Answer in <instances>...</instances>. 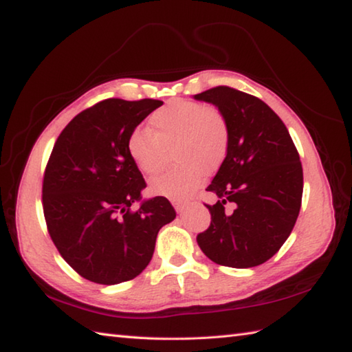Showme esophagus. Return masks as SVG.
I'll list each match as a JSON object with an SVG mask.
<instances>
[{"instance_id":"34e87169","label":"esophagus","mask_w":352,"mask_h":352,"mask_svg":"<svg viewBox=\"0 0 352 352\" xmlns=\"http://www.w3.org/2000/svg\"><path fill=\"white\" fill-rule=\"evenodd\" d=\"M174 207H175V210L178 212V213H183L186 208H188V204H183V203H174Z\"/></svg>"}]
</instances>
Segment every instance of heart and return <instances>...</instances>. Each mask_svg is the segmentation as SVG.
Returning a JSON list of instances; mask_svg holds the SVG:
<instances>
[{
	"mask_svg": "<svg viewBox=\"0 0 352 352\" xmlns=\"http://www.w3.org/2000/svg\"><path fill=\"white\" fill-rule=\"evenodd\" d=\"M146 131H134L126 149L136 168L154 178L169 163H178L157 178L151 190L172 201H186L198 189L204 174H212L226 160L230 126L219 109L203 102L172 100L149 116Z\"/></svg>",
	"mask_w": 352,
	"mask_h": 352,
	"instance_id": "heart-1",
	"label": "heart"
}]
</instances>
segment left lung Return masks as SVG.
<instances>
[{
	"mask_svg": "<svg viewBox=\"0 0 352 352\" xmlns=\"http://www.w3.org/2000/svg\"><path fill=\"white\" fill-rule=\"evenodd\" d=\"M193 98L218 107L230 126L227 157L207 188L219 201L207 206L212 222L197 242L218 265L258 266L281 248L300 214V154L286 125L256 96L219 86Z\"/></svg>",
	"mask_w": 352,
	"mask_h": 352,
	"instance_id": "1",
	"label": "left lung"
}]
</instances>
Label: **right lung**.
Returning a JSON list of instances; mask_svg holds the SVG:
<instances>
[{
    "label": "right lung",
    "instance_id": "add662e5",
    "mask_svg": "<svg viewBox=\"0 0 352 352\" xmlns=\"http://www.w3.org/2000/svg\"><path fill=\"white\" fill-rule=\"evenodd\" d=\"M162 104L104 100L74 118L52 148L45 221L66 263L89 281L133 280L151 261L159 230L175 219L164 197L142 199L146 183L126 149L136 126ZM134 202L141 207L131 212Z\"/></svg>",
    "mask_w": 352,
    "mask_h": 352
}]
</instances>
